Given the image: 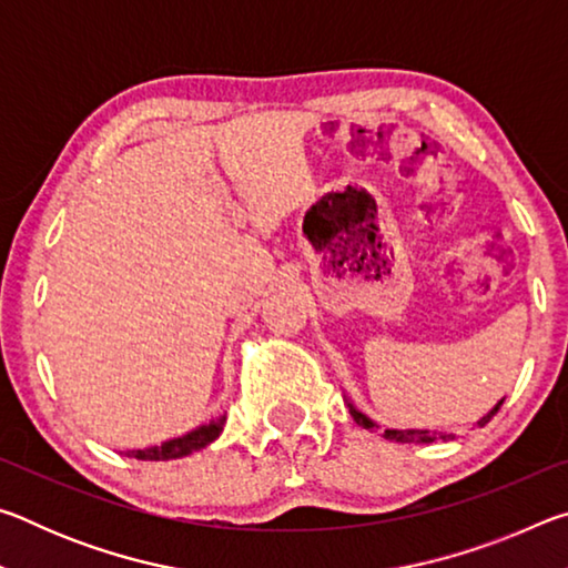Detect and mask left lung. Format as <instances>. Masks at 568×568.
I'll list each match as a JSON object with an SVG mask.
<instances>
[{
    "label": "left lung",
    "instance_id": "left-lung-1",
    "mask_svg": "<svg viewBox=\"0 0 568 568\" xmlns=\"http://www.w3.org/2000/svg\"><path fill=\"white\" fill-rule=\"evenodd\" d=\"M345 403H348L351 416H353L355 423H358V426H363L365 430H376V428H378V423L371 420L368 416H365V413H361L358 408H355L348 398H345ZM501 406H504V398L498 400L496 406H494L491 410H488L484 418H478L476 426L484 428L486 423L496 416L498 408H501ZM383 438H386V440H396V444H434V440H448V438H454V436H450V434H436V430H416V428L398 430V428H386V430H383Z\"/></svg>",
    "mask_w": 568,
    "mask_h": 568
}]
</instances>
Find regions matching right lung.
Listing matches in <instances>:
<instances>
[{
  "label": "right lung",
  "instance_id": "1",
  "mask_svg": "<svg viewBox=\"0 0 568 568\" xmlns=\"http://www.w3.org/2000/svg\"><path fill=\"white\" fill-rule=\"evenodd\" d=\"M227 416L217 418H210L203 426L187 430L185 436H178V438H170L165 444L160 446H150V448H142V450H128V456H134L140 460H172V458H182V456H190L195 454V450L205 448L213 444V440L223 434V426H225Z\"/></svg>",
  "mask_w": 568,
  "mask_h": 568
}]
</instances>
